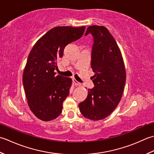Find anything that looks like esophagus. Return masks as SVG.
Here are the masks:
<instances>
[{
  "label": "esophagus",
  "instance_id": "esophagus-1",
  "mask_svg": "<svg viewBox=\"0 0 154 154\" xmlns=\"http://www.w3.org/2000/svg\"><path fill=\"white\" fill-rule=\"evenodd\" d=\"M73 82H74V85L76 86H81V83L78 82L76 80L74 79V80H73Z\"/></svg>",
  "mask_w": 154,
  "mask_h": 154
}]
</instances>
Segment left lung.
Masks as SVG:
<instances>
[{
	"instance_id": "1",
	"label": "left lung",
	"mask_w": 154,
	"mask_h": 154,
	"mask_svg": "<svg viewBox=\"0 0 154 154\" xmlns=\"http://www.w3.org/2000/svg\"><path fill=\"white\" fill-rule=\"evenodd\" d=\"M94 44L91 67L94 72V87L88 89L86 100L79 103L81 114L94 121L108 117L117 107L123 94L126 79L120 50L109 30L102 26L88 27Z\"/></svg>"
}]
</instances>
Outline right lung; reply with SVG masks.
<instances>
[{
	"instance_id": "right-lung-1",
	"label": "right lung",
	"mask_w": 154,
	"mask_h": 154,
	"mask_svg": "<svg viewBox=\"0 0 154 154\" xmlns=\"http://www.w3.org/2000/svg\"><path fill=\"white\" fill-rule=\"evenodd\" d=\"M85 26H57L43 35L34 45L23 76L25 94L30 110L42 121L60 115L62 103L69 94L70 78L56 75L57 61L65 46L79 39Z\"/></svg>"
}]
</instances>
